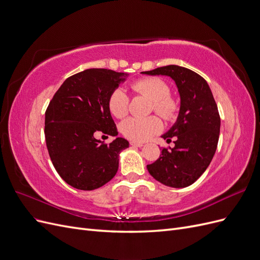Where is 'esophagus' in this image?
Instances as JSON below:
<instances>
[{
  "label": "esophagus",
  "mask_w": 260,
  "mask_h": 260,
  "mask_svg": "<svg viewBox=\"0 0 260 260\" xmlns=\"http://www.w3.org/2000/svg\"><path fill=\"white\" fill-rule=\"evenodd\" d=\"M130 145H131V146H136V147H142V146H143V143H140V142H133V141H131V142H130Z\"/></svg>",
  "instance_id": "1"
}]
</instances>
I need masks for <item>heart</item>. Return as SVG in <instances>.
<instances>
[{"mask_svg": "<svg viewBox=\"0 0 260 260\" xmlns=\"http://www.w3.org/2000/svg\"><path fill=\"white\" fill-rule=\"evenodd\" d=\"M131 89L152 101V112L165 120L175 119L179 112L178 101L170 95L168 83L158 77L141 78L131 83ZM108 109L116 118H122L129 111V98L122 89H115L108 98ZM162 129V122L157 116L146 118L130 117L120 124L122 135L133 142H144Z\"/></svg>", "mask_w": 260, "mask_h": 260, "instance_id": "b5f03b06", "label": "heart"}]
</instances>
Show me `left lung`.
<instances>
[{
	"instance_id": "obj_1",
	"label": "left lung",
	"mask_w": 260,
	"mask_h": 260,
	"mask_svg": "<svg viewBox=\"0 0 260 260\" xmlns=\"http://www.w3.org/2000/svg\"><path fill=\"white\" fill-rule=\"evenodd\" d=\"M142 74L171 77L181 98L178 120L162 136L167 142L174 138L175 147H162L159 158L147 165V170L167 186L191 185L207 169L216 152L220 132L216 101L206 80L191 69L168 65Z\"/></svg>"
}]
</instances>
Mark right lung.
<instances>
[{
  "label": "right lung",
  "instance_id": "obj_1",
  "mask_svg": "<svg viewBox=\"0 0 260 260\" xmlns=\"http://www.w3.org/2000/svg\"><path fill=\"white\" fill-rule=\"evenodd\" d=\"M127 74L91 68L70 76L54 94L45 112L44 135L54 168L78 190L92 191L111 181L127 140L105 143L101 132L117 136L108 98Z\"/></svg>",
  "mask_w": 260,
  "mask_h": 260
}]
</instances>
